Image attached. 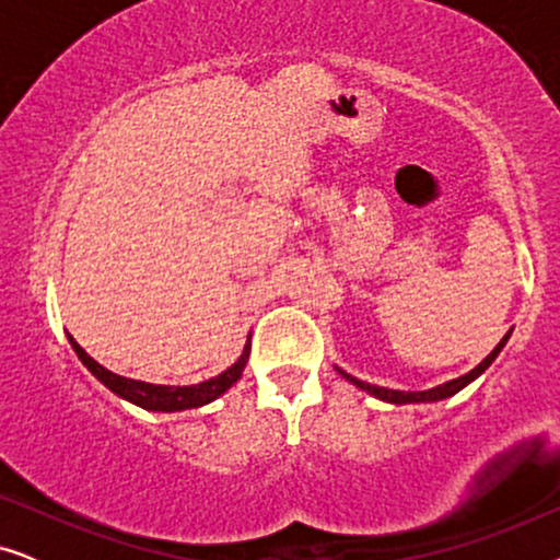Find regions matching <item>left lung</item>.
<instances>
[{"instance_id": "8db88e82", "label": "left lung", "mask_w": 560, "mask_h": 560, "mask_svg": "<svg viewBox=\"0 0 560 560\" xmlns=\"http://www.w3.org/2000/svg\"><path fill=\"white\" fill-rule=\"evenodd\" d=\"M510 334H512V331L504 334V339H502L500 343H497V347L492 349V354H487V359H481V362H479L477 366H474L471 372H466V374H462V377H456V380H451V382H443V385H439V387L423 389V393H402V389L377 387V385H370V382H362V380L351 377V374H347L343 370H339V366H336V370H339L341 377H343V380H349L351 385H357L359 389H364V393H370V395H374V397H380V400H385V402H395V405H408V402H439V400H446V397H451V395H456L458 389H464L466 385H469V382L477 380L479 374L485 372L487 366L494 362L497 354H500V351L504 349V343H508Z\"/></svg>"}]
</instances>
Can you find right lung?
Here are the masks:
<instances>
[{
  "instance_id": "right-lung-1",
  "label": "right lung",
  "mask_w": 560,
  "mask_h": 560,
  "mask_svg": "<svg viewBox=\"0 0 560 560\" xmlns=\"http://www.w3.org/2000/svg\"><path fill=\"white\" fill-rule=\"evenodd\" d=\"M68 341H71V347H73L75 354H79L83 366H86V370L94 374V377L102 382L104 387H109L114 395H119L121 400L137 405V408L155 410V412L190 410V408H201V405L217 400V397L224 395L226 389L242 377L244 366H247V359H249V347H252V343L247 341V347H244L242 357L236 359V362L229 366V370L217 374V377L198 382V385L175 387V385H152V382L121 377V374H114V372L106 370V366L98 364L96 359H91L86 351H83L79 343H75L73 336H68Z\"/></svg>"
}]
</instances>
